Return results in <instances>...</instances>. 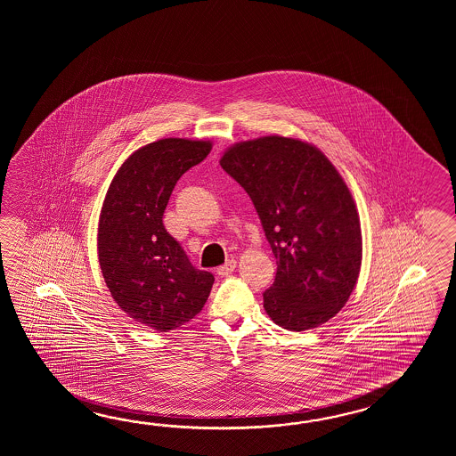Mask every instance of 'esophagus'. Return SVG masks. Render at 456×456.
Masks as SVG:
<instances>
[{
  "instance_id": "obj_1",
  "label": "esophagus",
  "mask_w": 456,
  "mask_h": 456,
  "mask_svg": "<svg viewBox=\"0 0 456 456\" xmlns=\"http://www.w3.org/2000/svg\"><path fill=\"white\" fill-rule=\"evenodd\" d=\"M234 269H236V261H234V259H230V261L226 262L224 265L216 269V273H218L220 277H228L230 273L234 272Z\"/></svg>"
}]
</instances>
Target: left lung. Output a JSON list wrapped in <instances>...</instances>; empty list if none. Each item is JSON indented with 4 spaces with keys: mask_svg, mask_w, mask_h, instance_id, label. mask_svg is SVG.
Returning <instances> with one entry per match:
<instances>
[{
    "mask_svg": "<svg viewBox=\"0 0 456 456\" xmlns=\"http://www.w3.org/2000/svg\"><path fill=\"white\" fill-rule=\"evenodd\" d=\"M220 165L251 197L277 259L269 318L289 330L334 318L362 265L359 214L338 169L316 146L281 135L234 143Z\"/></svg>",
    "mask_w": 456,
    "mask_h": 456,
    "instance_id": "8db88e82",
    "label": "left lung"
}]
</instances>
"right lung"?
<instances>
[{"instance_id": "right-lung-1", "label": "right lung", "mask_w": 456, "mask_h": 456, "mask_svg": "<svg viewBox=\"0 0 456 456\" xmlns=\"http://www.w3.org/2000/svg\"><path fill=\"white\" fill-rule=\"evenodd\" d=\"M212 150L210 140L163 138L138 148L109 185L97 228V256L120 310L158 332L177 330L204 308L215 277L189 262L166 232L175 183Z\"/></svg>"}]
</instances>
